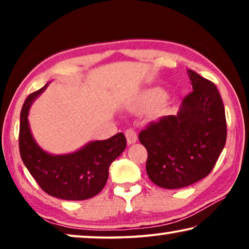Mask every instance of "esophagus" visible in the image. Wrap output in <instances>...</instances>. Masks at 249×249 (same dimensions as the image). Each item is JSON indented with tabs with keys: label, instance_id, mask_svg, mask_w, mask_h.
<instances>
[{
	"label": "esophagus",
	"instance_id": "34e87169",
	"mask_svg": "<svg viewBox=\"0 0 249 249\" xmlns=\"http://www.w3.org/2000/svg\"><path fill=\"white\" fill-rule=\"evenodd\" d=\"M124 135H125V138H127L128 145L135 144V142H137V135H136V131L134 129H127L124 132Z\"/></svg>",
	"mask_w": 249,
	"mask_h": 249
}]
</instances>
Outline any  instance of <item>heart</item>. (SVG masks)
Returning a JSON list of instances; mask_svg holds the SVG:
<instances>
[{
	"label": "heart",
	"mask_w": 249,
	"mask_h": 249,
	"mask_svg": "<svg viewBox=\"0 0 249 249\" xmlns=\"http://www.w3.org/2000/svg\"><path fill=\"white\" fill-rule=\"evenodd\" d=\"M163 97V90L161 88H151L142 93L132 102L131 108L134 111H145L153 105L159 103Z\"/></svg>",
	"instance_id": "obj_1"
}]
</instances>
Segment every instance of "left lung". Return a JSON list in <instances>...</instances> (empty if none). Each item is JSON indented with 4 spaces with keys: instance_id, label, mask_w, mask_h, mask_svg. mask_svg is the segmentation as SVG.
I'll use <instances>...</instances> for the list:
<instances>
[{
    "instance_id": "left-lung-1",
    "label": "left lung",
    "mask_w": 249,
    "mask_h": 249,
    "mask_svg": "<svg viewBox=\"0 0 249 249\" xmlns=\"http://www.w3.org/2000/svg\"><path fill=\"white\" fill-rule=\"evenodd\" d=\"M187 73L193 91L178 113L152 122L138 136L148 153V178L166 189L183 188L209 176L227 141L226 113L216 86L195 71Z\"/></svg>"
}]
</instances>
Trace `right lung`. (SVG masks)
Here are the masks:
<instances>
[{
	"label": "right lung",
	"mask_w": 249,
	"mask_h": 249,
	"mask_svg": "<svg viewBox=\"0 0 249 249\" xmlns=\"http://www.w3.org/2000/svg\"><path fill=\"white\" fill-rule=\"evenodd\" d=\"M43 88L26 98L20 113L19 151L23 164L38 186L49 195L67 200H84L96 196L108 178L111 163L124 151L122 132L105 141L87 142L78 151L53 155L39 147L30 131L28 114L33 102Z\"/></svg>",
	"instance_id": "right-lung-1"
}]
</instances>
